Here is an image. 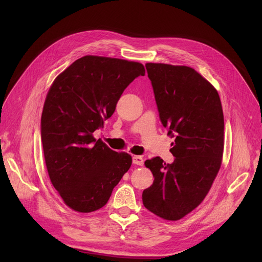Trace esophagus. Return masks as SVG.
Wrapping results in <instances>:
<instances>
[{
	"label": "esophagus",
	"instance_id": "obj_1",
	"mask_svg": "<svg viewBox=\"0 0 262 262\" xmlns=\"http://www.w3.org/2000/svg\"><path fill=\"white\" fill-rule=\"evenodd\" d=\"M143 162H144V160L141 156H134L133 157V163L137 164V166H142Z\"/></svg>",
	"mask_w": 262,
	"mask_h": 262
}]
</instances>
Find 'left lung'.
I'll use <instances>...</instances> for the list:
<instances>
[{
  "label": "left lung",
  "mask_w": 262,
  "mask_h": 262,
  "mask_svg": "<svg viewBox=\"0 0 262 262\" xmlns=\"http://www.w3.org/2000/svg\"><path fill=\"white\" fill-rule=\"evenodd\" d=\"M159 118L175 141V157L146 160L154 182L142 193L144 207L169 221L195 209L209 192L221 168L224 116L215 88L194 69L167 63L145 64Z\"/></svg>",
  "instance_id": "obj_1"
}]
</instances>
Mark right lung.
Instances as JSON below:
<instances>
[{"mask_svg":"<svg viewBox=\"0 0 262 262\" xmlns=\"http://www.w3.org/2000/svg\"><path fill=\"white\" fill-rule=\"evenodd\" d=\"M142 63L87 56L75 60L52 84L41 116V140L50 180L64 204L78 212L106 205L132 166V156L117 153L93 133L113 116L123 91Z\"/></svg>","mask_w":262,"mask_h":262,"instance_id":"right-lung-1","label":"right lung"}]
</instances>
